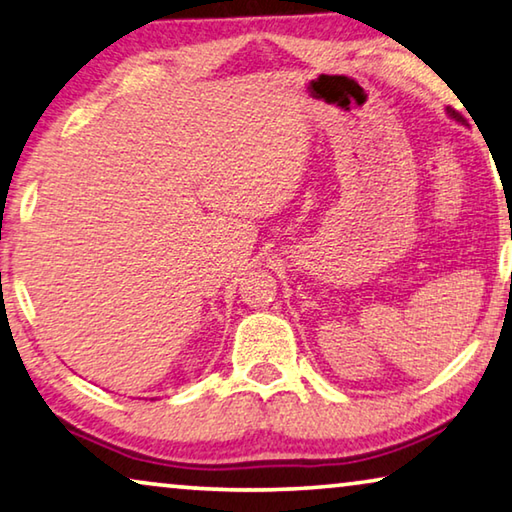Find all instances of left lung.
<instances>
[{
	"instance_id": "8db88e82",
	"label": "left lung",
	"mask_w": 512,
	"mask_h": 512,
	"mask_svg": "<svg viewBox=\"0 0 512 512\" xmlns=\"http://www.w3.org/2000/svg\"><path fill=\"white\" fill-rule=\"evenodd\" d=\"M448 114H451V117H453L455 121H462V117H460V112H455L453 108H448Z\"/></svg>"
}]
</instances>
